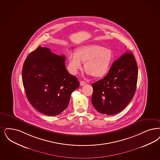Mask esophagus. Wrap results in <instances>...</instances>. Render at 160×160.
Segmentation results:
<instances>
[{
    "mask_svg": "<svg viewBox=\"0 0 160 160\" xmlns=\"http://www.w3.org/2000/svg\"><path fill=\"white\" fill-rule=\"evenodd\" d=\"M86 84V82L84 81H80V84L81 86H82L83 85H85Z\"/></svg>",
    "mask_w": 160,
    "mask_h": 160,
    "instance_id": "34e87169",
    "label": "esophagus"
}]
</instances>
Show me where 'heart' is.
<instances>
[{"instance_id": "b5f03b06", "label": "heart", "mask_w": 160, "mask_h": 160, "mask_svg": "<svg viewBox=\"0 0 160 160\" xmlns=\"http://www.w3.org/2000/svg\"><path fill=\"white\" fill-rule=\"evenodd\" d=\"M113 58L111 51L102 46L95 44L83 45L76 53H67L68 68L71 74H76L84 63L86 73L96 78L102 77L108 71Z\"/></svg>"}]
</instances>
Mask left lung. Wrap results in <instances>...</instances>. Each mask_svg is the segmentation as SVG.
<instances>
[{
	"label": "left lung",
	"mask_w": 160,
	"mask_h": 160,
	"mask_svg": "<svg viewBox=\"0 0 160 160\" xmlns=\"http://www.w3.org/2000/svg\"><path fill=\"white\" fill-rule=\"evenodd\" d=\"M138 75V65L133 53H125L113 62L105 77L92 83L93 107L106 115L121 112L134 96Z\"/></svg>",
	"instance_id": "1"
}]
</instances>
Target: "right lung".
<instances>
[{
	"instance_id": "obj_1",
	"label": "right lung",
	"mask_w": 160,
	"mask_h": 160,
	"mask_svg": "<svg viewBox=\"0 0 160 160\" xmlns=\"http://www.w3.org/2000/svg\"><path fill=\"white\" fill-rule=\"evenodd\" d=\"M65 57L40 46L26 58L22 79L26 96L40 112L54 116L67 108L71 93L78 88L77 77L68 73Z\"/></svg>"
}]
</instances>
